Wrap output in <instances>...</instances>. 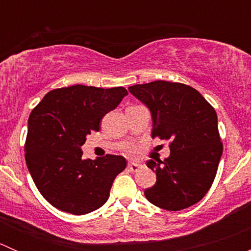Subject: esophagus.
I'll use <instances>...</instances> for the list:
<instances>
[{"instance_id": "obj_1", "label": "esophagus", "mask_w": 251, "mask_h": 251, "mask_svg": "<svg viewBox=\"0 0 251 251\" xmlns=\"http://www.w3.org/2000/svg\"><path fill=\"white\" fill-rule=\"evenodd\" d=\"M127 168H128V170L132 171V173H135V171L138 170V168H140V165H138L137 163H128Z\"/></svg>"}]
</instances>
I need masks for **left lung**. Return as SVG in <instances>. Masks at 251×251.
<instances>
[{
  "mask_svg": "<svg viewBox=\"0 0 251 251\" xmlns=\"http://www.w3.org/2000/svg\"><path fill=\"white\" fill-rule=\"evenodd\" d=\"M128 91L151 110V137L170 141L169 158L147 163L156 183L144 191L146 198L169 211L197 204L211 187L222 155L216 111L184 83L158 80Z\"/></svg>",
  "mask_w": 251,
  "mask_h": 251,
  "instance_id": "8db88e82",
  "label": "left lung"
}]
</instances>
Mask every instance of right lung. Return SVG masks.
I'll list each match as a JSON object with an SVG mask.
<instances>
[{"label": "right lung", "mask_w": 251, "mask_h": 251, "mask_svg": "<svg viewBox=\"0 0 251 251\" xmlns=\"http://www.w3.org/2000/svg\"><path fill=\"white\" fill-rule=\"evenodd\" d=\"M128 95L126 88L74 85L50 91L27 121L25 161L45 199L57 209L85 215L109 198L114 179L126 159L107 154L82 159L81 146L103 116Z\"/></svg>", "instance_id": "1"}]
</instances>
